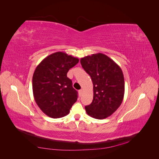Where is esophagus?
Segmentation results:
<instances>
[{
  "label": "esophagus",
  "instance_id": "34e87169",
  "mask_svg": "<svg viewBox=\"0 0 159 159\" xmlns=\"http://www.w3.org/2000/svg\"><path fill=\"white\" fill-rule=\"evenodd\" d=\"M79 93H80V95L82 94V93H83V89H80V90H79Z\"/></svg>",
  "mask_w": 159,
  "mask_h": 159
}]
</instances>
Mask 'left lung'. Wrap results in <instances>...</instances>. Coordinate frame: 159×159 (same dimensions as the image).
Returning <instances> with one entry per match:
<instances>
[{"mask_svg": "<svg viewBox=\"0 0 159 159\" xmlns=\"http://www.w3.org/2000/svg\"><path fill=\"white\" fill-rule=\"evenodd\" d=\"M80 62L93 85V101L85 107L86 113L95 119L107 118L123 102L125 93L123 71L113 60L102 53L84 57Z\"/></svg>", "mask_w": 159, "mask_h": 159, "instance_id": "8db88e82", "label": "left lung"}]
</instances>
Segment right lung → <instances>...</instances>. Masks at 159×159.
Here are the masks:
<instances>
[{
  "label": "right lung",
  "instance_id": "1",
  "mask_svg": "<svg viewBox=\"0 0 159 159\" xmlns=\"http://www.w3.org/2000/svg\"><path fill=\"white\" fill-rule=\"evenodd\" d=\"M78 62L77 57L57 52L46 57L36 67L32 77L34 98L48 117L66 116L77 101L78 91L67 73Z\"/></svg>",
  "mask_w": 159,
  "mask_h": 159
}]
</instances>
